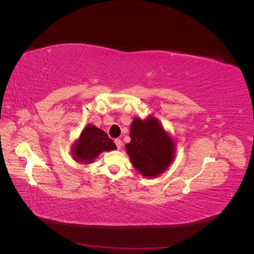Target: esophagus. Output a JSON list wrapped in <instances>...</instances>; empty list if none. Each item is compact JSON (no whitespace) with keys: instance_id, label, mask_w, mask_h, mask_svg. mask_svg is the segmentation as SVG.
I'll return each mask as SVG.
<instances>
[{"instance_id":"esophagus-1","label":"esophagus","mask_w":254,"mask_h":254,"mask_svg":"<svg viewBox=\"0 0 254 254\" xmlns=\"http://www.w3.org/2000/svg\"><path fill=\"white\" fill-rule=\"evenodd\" d=\"M114 143H115V145H117L118 149H121V147H122V141L120 139H115Z\"/></svg>"}]
</instances>
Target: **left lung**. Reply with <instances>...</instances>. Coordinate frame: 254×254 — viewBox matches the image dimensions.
Here are the masks:
<instances>
[{
  "label": "left lung",
  "instance_id": "obj_1",
  "mask_svg": "<svg viewBox=\"0 0 254 254\" xmlns=\"http://www.w3.org/2000/svg\"><path fill=\"white\" fill-rule=\"evenodd\" d=\"M131 141L126 150L135 170L152 178L166 171L174 160L175 143L156 118H134L130 125Z\"/></svg>",
  "mask_w": 254,
  "mask_h": 254
}]
</instances>
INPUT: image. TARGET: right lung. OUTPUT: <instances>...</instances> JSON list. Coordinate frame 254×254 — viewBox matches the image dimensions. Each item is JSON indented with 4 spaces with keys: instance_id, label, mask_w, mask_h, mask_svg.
Returning a JSON list of instances; mask_svg holds the SVG:
<instances>
[{
    "instance_id": "obj_1",
    "label": "right lung",
    "mask_w": 254,
    "mask_h": 254,
    "mask_svg": "<svg viewBox=\"0 0 254 254\" xmlns=\"http://www.w3.org/2000/svg\"><path fill=\"white\" fill-rule=\"evenodd\" d=\"M115 148L117 146L104 130L94 125H88L82 130L79 139L74 144L72 155L76 162L90 164L101 152Z\"/></svg>"
}]
</instances>
